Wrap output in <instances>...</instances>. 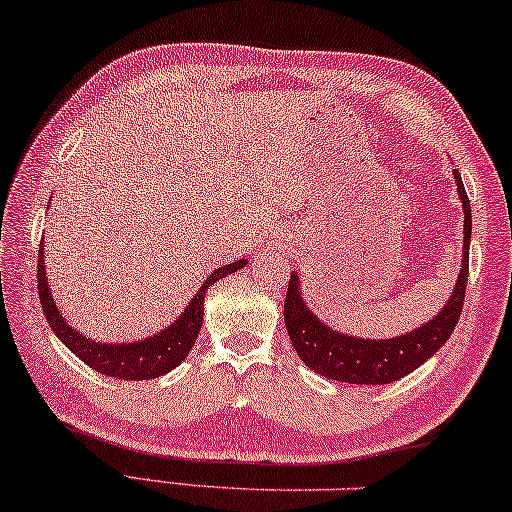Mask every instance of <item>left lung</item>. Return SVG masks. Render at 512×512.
Listing matches in <instances>:
<instances>
[{
  "mask_svg": "<svg viewBox=\"0 0 512 512\" xmlns=\"http://www.w3.org/2000/svg\"><path fill=\"white\" fill-rule=\"evenodd\" d=\"M453 178L455 185H458L462 212H465L460 274L455 279V288L444 304V309L435 313L432 320L423 322L421 327L393 338H361L343 334L341 329L325 325L306 306L300 277H297V272L290 274L286 304H283V320H286L293 348L311 371L336 382L389 384L410 375L421 364H426L448 341V336L453 334L455 325H458L462 302H465L471 242V206L458 169H453Z\"/></svg>",
  "mask_w": 512,
  "mask_h": 512,
  "instance_id": "1",
  "label": "left lung"
}]
</instances>
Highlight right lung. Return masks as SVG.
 <instances>
[{"mask_svg":"<svg viewBox=\"0 0 512 512\" xmlns=\"http://www.w3.org/2000/svg\"><path fill=\"white\" fill-rule=\"evenodd\" d=\"M45 251L43 242L38 249V295H41V306L47 318V325L52 332L73 355L80 357L86 366L102 375L116 377V380H153L174 368L190 355L196 336L203 325V302H206V290L219 279L242 270L247 265V258L217 267L210 272V277L201 283L196 295L185 306V311L153 336L141 338V341H125V343H107L93 341V338L77 332L73 325H68L66 316L59 311L50 283L45 279Z\"/></svg>","mask_w":512,"mask_h":512,"instance_id":"add662e5","label":"right lung"}]
</instances>
